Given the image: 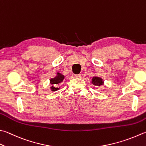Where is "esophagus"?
Instances as JSON below:
<instances>
[{
  "label": "esophagus",
  "mask_w": 146,
  "mask_h": 146,
  "mask_svg": "<svg viewBox=\"0 0 146 146\" xmlns=\"http://www.w3.org/2000/svg\"><path fill=\"white\" fill-rule=\"evenodd\" d=\"M81 77V74H76L75 75V78H80Z\"/></svg>",
  "instance_id": "34e87169"
}]
</instances>
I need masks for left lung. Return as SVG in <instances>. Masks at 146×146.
Masks as SVG:
<instances>
[{
  "label": "left lung",
  "mask_w": 146,
  "mask_h": 146,
  "mask_svg": "<svg viewBox=\"0 0 146 146\" xmlns=\"http://www.w3.org/2000/svg\"><path fill=\"white\" fill-rule=\"evenodd\" d=\"M92 83L94 85H97V86H100V85L103 84V81L102 79L98 78V77H95L92 79Z\"/></svg>",
  "instance_id": "left-lung-1"
}]
</instances>
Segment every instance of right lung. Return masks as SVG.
<instances>
[{"label":"right lung","instance_id":"1","mask_svg":"<svg viewBox=\"0 0 146 146\" xmlns=\"http://www.w3.org/2000/svg\"><path fill=\"white\" fill-rule=\"evenodd\" d=\"M64 79V76L62 75V74L60 73H57V76L55 77V78L51 79V80H50V83L51 84H53V86L51 87V90L52 91H53V92L58 90L59 88H58L55 87V84H58L60 83V82H62L63 79Z\"/></svg>","mask_w":146,"mask_h":146}]
</instances>
